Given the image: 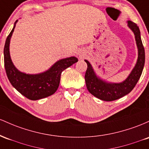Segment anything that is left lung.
Returning a JSON list of instances; mask_svg holds the SVG:
<instances>
[{
    "instance_id": "1",
    "label": "left lung",
    "mask_w": 149,
    "mask_h": 149,
    "mask_svg": "<svg viewBox=\"0 0 149 149\" xmlns=\"http://www.w3.org/2000/svg\"><path fill=\"white\" fill-rule=\"evenodd\" d=\"M127 25L133 31L138 49V58L134 68L127 79L120 83L108 82L97 76L91 63L84 60L87 64V70L85 74L86 88L93 96L102 101H112L119 99L131 92L136 86L141 77L145 63V51L141 38V33L139 26L133 22L127 21Z\"/></svg>"
}]
</instances>
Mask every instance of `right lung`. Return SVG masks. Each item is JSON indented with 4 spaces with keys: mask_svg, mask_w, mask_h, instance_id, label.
Instances as JSON below:
<instances>
[{
    "mask_svg": "<svg viewBox=\"0 0 149 149\" xmlns=\"http://www.w3.org/2000/svg\"><path fill=\"white\" fill-rule=\"evenodd\" d=\"M17 21L15 22L6 38L3 51L5 69L8 79L17 91L30 100L36 101L51 96L59 86L62 72L77 63L78 59L74 56L61 59L46 71L38 74H26L18 70L13 64L10 54V43Z\"/></svg>",
    "mask_w": 149,
    "mask_h": 149,
    "instance_id": "1",
    "label": "right lung"
}]
</instances>
